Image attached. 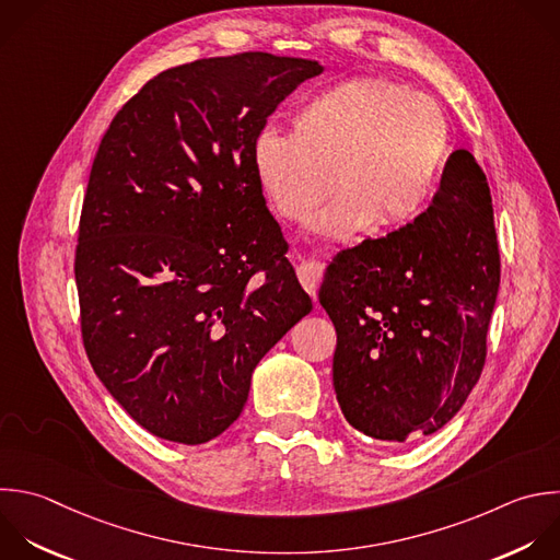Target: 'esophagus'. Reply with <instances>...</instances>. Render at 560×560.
Returning a JSON list of instances; mask_svg holds the SVG:
<instances>
[{
    "label": "esophagus",
    "instance_id": "34e87169",
    "mask_svg": "<svg viewBox=\"0 0 560 560\" xmlns=\"http://www.w3.org/2000/svg\"><path fill=\"white\" fill-rule=\"evenodd\" d=\"M298 278H300L302 287L306 289V293L315 300L317 298V284L322 280V265L315 262V260L302 262L300 269H298Z\"/></svg>",
    "mask_w": 560,
    "mask_h": 560
}]
</instances>
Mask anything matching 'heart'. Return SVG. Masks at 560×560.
<instances>
[{
	"mask_svg": "<svg viewBox=\"0 0 560 560\" xmlns=\"http://www.w3.org/2000/svg\"><path fill=\"white\" fill-rule=\"evenodd\" d=\"M451 153L448 122L435 101L383 79H357L308 98L291 136L265 131L254 171L273 210L308 221L328 241H352L376 225L396 232L433 201Z\"/></svg>",
	"mask_w": 560,
	"mask_h": 560,
	"instance_id": "obj_1",
	"label": "heart"
}]
</instances>
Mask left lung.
I'll return each mask as SVG.
<instances>
[{"mask_svg":"<svg viewBox=\"0 0 560 560\" xmlns=\"http://www.w3.org/2000/svg\"><path fill=\"white\" fill-rule=\"evenodd\" d=\"M497 291L490 188L462 149L413 223L326 269L319 304L337 330L332 385L350 427L381 442L444 427L481 374Z\"/></svg>","mask_w":560,"mask_h":560,"instance_id":"obj_1","label":"left lung"}]
</instances>
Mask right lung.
I'll return each instance as SVG.
<instances>
[{"mask_svg": "<svg viewBox=\"0 0 560 560\" xmlns=\"http://www.w3.org/2000/svg\"><path fill=\"white\" fill-rule=\"evenodd\" d=\"M319 61L243 52L162 72L109 125L77 247L83 343L147 431L221 435L260 359L311 313L254 171L267 118Z\"/></svg>", "mask_w": 560, "mask_h": 560, "instance_id": "add662e5", "label": "right lung"}]
</instances>
